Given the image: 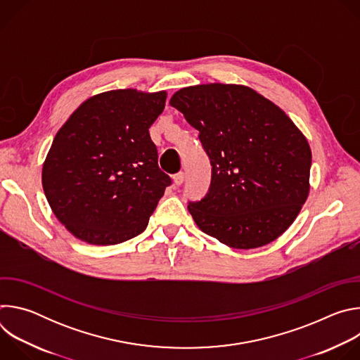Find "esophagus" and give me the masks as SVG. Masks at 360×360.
Instances as JSON below:
<instances>
[{
    "instance_id": "esophagus-1",
    "label": "esophagus",
    "mask_w": 360,
    "mask_h": 360,
    "mask_svg": "<svg viewBox=\"0 0 360 360\" xmlns=\"http://www.w3.org/2000/svg\"><path fill=\"white\" fill-rule=\"evenodd\" d=\"M174 185L175 186H179V185H182V182H184V179H185V174L184 172H179V174H176V175H174Z\"/></svg>"
}]
</instances>
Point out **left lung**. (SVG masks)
Returning a JSON list of instances; mask_svg holds the SVG:
<instances>
[{"label":"left lung","instance_id":"8db88e82","mask_svg":"<svg viewBox=\"0 0 360 360\" xmlns=\"http://www.w3.org/2000/svg\"><path fill=\"white\" fill-rule=\"evenodd\" d=\"M171 107L199 131L212 165L210 191L188 211L198 228L233 249L279 238L309 196V142L272 101L246 85L199 84Z\"/></svg>","mask_w":360,"mask_h":360}]
</instances>
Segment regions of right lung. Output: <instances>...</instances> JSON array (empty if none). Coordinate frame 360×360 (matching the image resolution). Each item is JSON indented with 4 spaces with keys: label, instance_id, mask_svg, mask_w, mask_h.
<instances>
[{
    "label": "right lung",
    "instance_id": "obj_1",
    "mask_svg": "<svg viewBox=\"0 0 360 360\" xmlns=\"http://www.w3.org/2000/svg\"><path fill=\"white\" fill-rule=\"evenodd\" d=\"M167 91L96 94L57 132L42 165V188L57 219L89 245H115L141 233L171 178L158 167L149 127Z\"/></svg>",
    "mask_w": 360,
    "mask_h": 360
}]
</instances>
